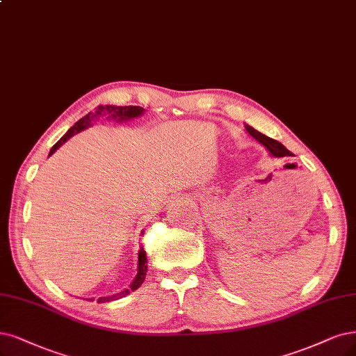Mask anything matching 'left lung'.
Listing matches in <instances>:
<instances>
[{
  "mask_svg": "<svg viewBox=\"0 0 356 356\" xmlns=\"http://www.w3.org/2000/svg\"><path fill=\"white\" fill-rule=\"evenodd\" d=\"M246 127V130H248V134L251 135L252 138H255L262 147H264L267 151H268V154L271 155V156H275V158H282V156H292V152L289 151L284 145H282L279 140H274V139H271V138H268V136H266V135H262L261 131H258V130H255L252 126H245Z\"/></svg>",
  "mask_w": 356,
  "mask_h": 356,
  "instance_id": "obj_1",
  "label": "left lung"
}]
</instances>
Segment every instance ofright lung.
Instances as JSON below:
<instances>
[{"label":"right lung","mask_w":356,"mask_h":356,"mask_svg":"<svg viewBox=\"0 0 356 356\" xmlns=\"http://www.w3.org/2000/svg\"><path fill=\"white\" fill-rule=\"evenodd\" d=\"M143 113H145V110H143L142 107H138V105H124V107H117V105H98V108H97L95 113H88L85 117H82L81 120L76 122V123L67 130V134H65V135L54 145V147L51 148L48 156H51L52 154H54V152L61 147V145H63L64 142H67L72 136H74L76 134H79V131H82V130L88 129V127L92 124V122H94V120H99V117L107 115L108 120L111 118V120H115L117 123H123V122H129V120H134V118L140 117ZM142 234H143V232H142ZM147 262H148V261H147V252H145L143 248L140 246L139 252H138V268H136V270H138V274L135 275L134 282L130 283L129 289H124V291L118 292V293H115V295H111V296H102V298H99V299H98L99 304H104V302L117 300V299L127 296L130 292L136 291V289L143 283L145 275H147V271H148ZM88 300H94V298H90V299H88Z\"/></svg>","instance_id":"obj_1"}]
</instances>
